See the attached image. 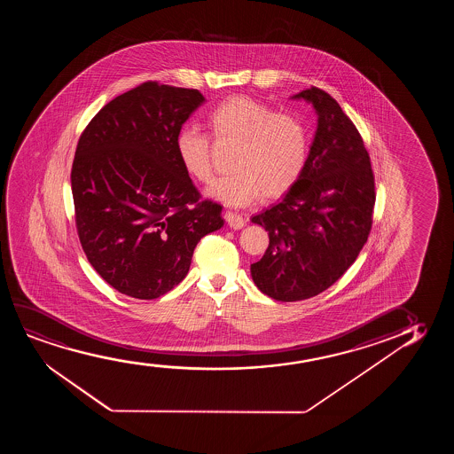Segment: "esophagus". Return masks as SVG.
Returning a JSON list of instances; mask_svg holds the SVG:
<instances>
[{
    "label": "esophagus",
    "mask_w": 454,
    "mask_h": 454,
    "mask_svg": "<svg viewBox=\"0 0 454 454\" xmlns=\"http://www.w3.org/2000/svg\"><path fill=\"white\" fill-rule=\"evenodd\" d=\"M224 220L228 222V224H230L232 230H242L245 223H247L245 218L236 214V212H224Z\"/></svg>",
    "instance_id": "34e87169"
}]
</instances>
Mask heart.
Segmentation results:
<instances>
[{"instance_id": "1", "label": "heart", "mask_w": 454, "mask_h": 454, "mask_svg": "<svg viewBox=\"0 0 454 454\" xmlns=\"http://www.w3.org/2000/svg\"><path fill=\"white\" fill-rule=\"evenodd\" d=\"M207 125L220 143L237 144L232 172L214 181L207 195L224 205L245 206L263 195L278 199L304 174L310 155V133L302 119L278 113L263 102L234 96L207 114ZM175 152L191 178L211 180V141L205 133L183 127L175 137Z\"/></svg>"}]
</instances>
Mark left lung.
I'll return each instance as SVG.
<instances>
[{"instance_id":"1","label":"left lung","mask_w":454,"mask_h":454,"mask_svg":"<svg viewBox=\"0 0 454 454\" xmlns=\"http://www.w3.org/2000/svg\"><path fill=\"white\" fill-rule=\"evenodd\" d=\"M292 99L309 102L317 116L307 168L279 203L251 218L270 237L251 278L282 302L313 298L348 271L367 242L375 205L369 153L340 104L317 87Z\"/></svg>"}]
</instances>
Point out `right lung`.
<instances>
[{
    "label": "right lung",
    "mask_w": 454,
    "mask_h": 454,
    "mask_svg": "<svg viewBox=\"0 0 454 454\" xmlns=\"http://www.w3.org/2000/svg\"><path fill=\"white\" fill-rule=\"evenodd\" d=\"M205 102L199 90L145 82L100 110L71 170L75 226L106 284L155 299L186 278L201 237L223 226L222 206L181 168L175 137Z\"/></svg>",
    "instance_id": "right-lung-1"
}]
</instances>
